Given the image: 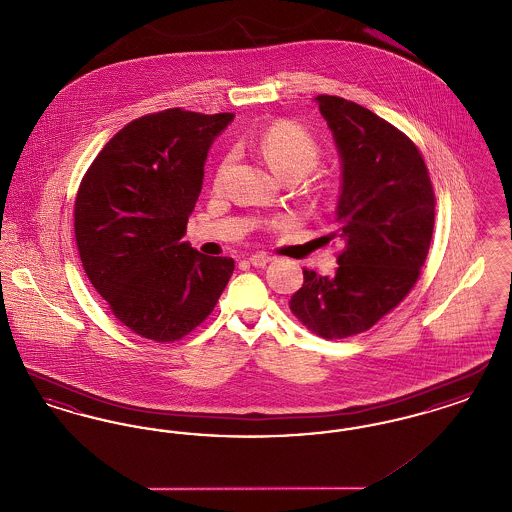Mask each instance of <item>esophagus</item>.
<instances>
[{
    "instance_id": "1",
    "label": "esophagus",
    "mask_w": 512,
    "mask_h": 512,
    "mask_svg": "<svg viewBox=\"0 0 512 512\" xmlns=\"http://www.w3.org/2000/svg\"><path fill=\"white\" fill-rule=\"evenodd\" d=\"M268 261H270V257L265 255V253H255V255H251V257H249V263H251L253 267L257 268L267 267Z\"/></svg>"
}]
</instances>
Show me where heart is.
Segmentation results:
<instances>
[{"label": "heart", "mask_w": 512, "mask_h": 512, "mask_svg": "<svg viewBox=\"0 0 512 512\" xmlns=\"http://www.w3.org/2000/svg\"><path fill=\"white\" fill-rule=\"evenodd\" d=\"M257 147L261 155L267 159L270 169L280 174L282 178L299 176L313 171L320 159V147L317 140L305 132L301 126L292 122H276L263 130V134L257 140ZM230 167V157H224L220 161L215 184L220 186L224 182L226 171Z\"/></svg>", "instance_id": "1"}]
</instances>
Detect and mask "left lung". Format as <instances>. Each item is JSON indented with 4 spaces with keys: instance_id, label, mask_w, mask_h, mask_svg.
<instances>
[{
    "instance_id": "obj_1",
    "label": "left lung",
    "mask_w": 512,
    "mask_h": 512,
    "mask_svg": "<svg viewBox=\"0 0 512 512\" xmlns=\"http://www.w3.org/2000/svg\"><path fill=\"white\" fill-rule=\"evenodd\" d=\"M338 147L336 232L345 245L334 276L303 268L290 309L311 332L341 340L397 307L426 261L436 199L424 159L390 122L347 99L315 98Z\"/></svg>"
}]
</instances>
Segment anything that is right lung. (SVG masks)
I'll list each match as a JSON object with an SVG mask.
<instances>
[{
  "mask_svg": "<svg viewBox=\"0 0 512 512\" xmlns=\"http://www.w3.org/2000/svg\"><path fill=\"white\" fill-rule=\"evenodd\" d=\"M232 113L169 109L128 122L82 178L74 234L113 315L147 340L176 341L211 315L234 259L182 242L213 142Z\"/></svg>",
  "mask_w": 512,
  "mask_h": 512,
  "instance_id": "obj_1",
  "label": "right lung"
}]
</instances>
